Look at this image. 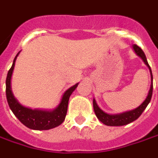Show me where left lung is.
Returning <instances> with one entry per match:
<instances>
[{
    "label": "left lung",
    "instance_id": "8db88e82",
    "mask_svg": "<svg viewBox=\"0 0 158 158\" xmlns=\"http://www.w3.org/2000/svg\"><path fill=\"white\" fill-rule=\"evenodd\" d=\"M133 50L135 53L139 56L144 62V64L148 66L150 73H151V87L149 90V93L147 95L146 98L143 100L142 104L137 108L133 109V110H127V111H124L121 113H118V114H110V113H106L104 110H101L98 106L96 103L95 98H93V109H94V112L97 116L98 120L102 122L104 124L108 125V126H122V125H126V124L131 123L136 119H138L140 117V115L143 113V111L145 110L147 106L149 105V103L151 102V96H152V91H153V77H152V73H151V69L150 65L148 64L146 56L144 54V52H143V50L139 48L137 45H133L132 46Z\"/></svg>",
    "mask_w": 158,
    "mask_h": 158
}]
</instances>
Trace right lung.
Returning a JSON list of instances; mask_svg holds the SVG:
<instances>
[{
    "instance_id": "1",
    "label": "right lung",
    "mask_w": 158,
    "mask_h": 158,
    "mask_svg": "<svg viewBox=\"0 0 158 158\" xmlns=\"http://www.w3.org/2000/svg\"><path fill=\"white\" fill-rule=\"evenodd\" d=\"M20 52H18L15 58L11 68L7 73V79H6V95H7L8 106L16 118L27 128L36 130V131H44V130L55 128L64 122L67 112L69 98L77 88L79 83L68 88L63 93L60 104L52 110L31 109L22 106L14 96L11 88L12 74L14 72L16 59L20 54Z\"/></svg>"
}]
</instances>
